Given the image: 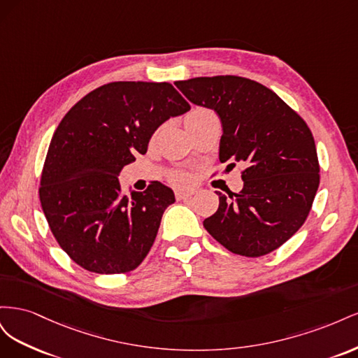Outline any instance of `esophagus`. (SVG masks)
Wrapping results in <instances>:
<instances>
[{"instance_id":"obj_1","label":"esophagus","mask_w":358,"mask_h":358,"mask_svg":"<svg viewBox=\"0 0 358 358\" xmlns=\"http://www.w3.org/2000/svg\"><path fill=\"white\" fill-rule=\"evenodd\" d=\"M194 189H191V188H185V189H178L176 191V199L178 200H187V199H189L191 196H194Z\"/></svg>"}]
</instances>
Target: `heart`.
I'll use <instances>...</instances> for the list:
<instances>
[{
  "instance_id": "heart-1",
  "label": "heart",
  "mask_w": 358,
  "mask_h": 358,
  "mask_svg": "<svg viewBox=\"0 0 358 358\" xmlns=\"http://www.w3.org/2000/svg\"><path fill=\"white\" fill-rule=\"evenodd\" d=\"M208 113H212V112L208 110V109H204V107H199V109H194L192 112L188 113L185 121H189V119H192V117H197V116H201V115H208ZM173 178H175L176 182H187L188 180V176L183 175V173H176V175L173 176Z\"/></svg>"
}]
</instances>
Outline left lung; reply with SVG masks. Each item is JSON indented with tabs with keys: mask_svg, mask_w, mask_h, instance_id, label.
<instances>
[{
	"mask_svg": "<svg viewBox=\"0 0 358 358\" xmlns=\"http://www.w3.org/2000/svg\"><path fill=\"white\" fill-rule=\"evenodd\" d=\"M187 99L216 112L221 162L245 164L241 192L215 191L220 208L203 221L233 254L262 257L306 221L320 185L317 148L306 122L264 85L239 76L175 82Z\"/></svg>",
	"mask_w": 358,
	"mask_h": 358,
	"instance_id": "8db88e82",
	"label": "left lung"
}]
</instances>
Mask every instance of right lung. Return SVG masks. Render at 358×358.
<instances>
[{
	"label": "right lung",
	"instance_id": "add662e5",
	"mask_svg": "<svg viewBox=\"0 0 358 358\" xmlns=\"http://www.w3.org/2000/svg\"><path fill=\"white\" fill-rule=\"evenodd\" d=\"M191 106L167 82H112L62 117L50 140L40 201L74 263L100 275L134 270L157 237L175 192L159 182L121 194L119 173L146 154L157 128Z\"/></svg>",
	"mask_w": 358,
	"mask_h": 358
}]
</instances>
